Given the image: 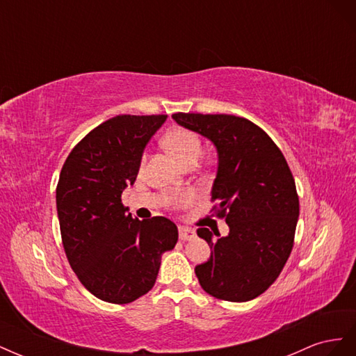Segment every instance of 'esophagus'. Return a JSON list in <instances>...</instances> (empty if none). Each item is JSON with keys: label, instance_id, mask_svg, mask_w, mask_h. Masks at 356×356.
I'll list each match as a JSON object with an SVG mask.
<instances>
[{"label": "esophagus", "instance_id": "34e87169", "mask_svg": "<svg viewBox=\"0 0 356 356\" xmlns=\"http://www.w3.org/2000/svg\"><path fill=\"white\" fill-rule=\"evenodd\" d=\"M196 238V232L190 229V227H184V225H179V239L181 241H191Z\"/></svg>", "mask_w": 356, "mask_h": 356}]
</instances>
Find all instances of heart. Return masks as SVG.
Instances as JSON below:
<instances>
[{
    "mask_svg": "<svg viewBox=\"0 0 356 356\" xmlns=\"http://www.w3.org/2000/svg\"><path fill=\"white\" fill-rule=\"evenodd\" d=\"M165 144L169 152L174 154L182 165L188 163L191 160H197L202 154V141L200 138L187 129H174L170 131L166 138ZM195 196L191 193H184V195H177L172 197V202L179 204H187L193 202Z\"/></svg>",
    "mask_w": 356,
    "mask_h": 356,
    "instance_id": "1",
    "label": "heart"
}]
</instances>
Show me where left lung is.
I'll list each match as a JSON object with an SVG mask.
<instances>
[{
  "label": "left lung",
  "instance_id": "1",
  "mask_svg": "<svg viewBox=\"0 0 356 356\" xmlns=\"http://www.w3.org/2000/svg\"><path fill=\"white\" fill-rule=\"evenodd\" d=\"M172 118L217 149L211 199L229 225L227 236L197 229L211 257L196 266V276L213 297L250 301L276 281L293 250L300 213L293 174L270 136L243 117L178 113Z\"/></svg>",
  "mask_w": 356,
  "mask_h": 356
}]
</instances>
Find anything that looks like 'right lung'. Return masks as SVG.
<instances>
[{
  "instance_id": "1",
  "label": "right lung",
  "mask_w": 356,
  "mask_h": 356,
  "mask_svg": "<svg viewBox=\"0 0 356 356\" xmlns=\"http://www.w3.org/2000/svg\"><path fill=\"white\" fill-rule=\"evenodd\" d=\"M168 115H117L74 147L63 163L56 208L63 248L80 282L104 301L124 305L156 284L177 225L134 218L122 193L136 181L144 149Z\"/></svg>"
}]
</instances>
